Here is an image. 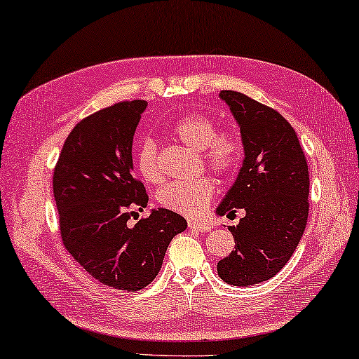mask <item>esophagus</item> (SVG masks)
<instances>
[{"label": "esophagus", "instance_id": "34e87169", "mask_svg": "<svg viewBox=\"0 0 359 359\" xmlns=\"http://www.w3.org/2000/svg\"><path fill=\"white\" fill-rule=\"evenodd\" d=\"M187 226H189L191 229L198 231V233H208V231L213 229L212 224L202 223V222H196V219H189V222H187Z\"/></svg>", "mask_w": 359, "mask_h": 359}]
</instances>
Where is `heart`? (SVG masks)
Instances as JSON below:
<instances>
[{"instance_id":"1","label":"heart","mask_w":359,"mask_h":359,"mask_svg":"<svg viewBox=\"0 0 359 359\" xmlns=\"http://www.w3.org/2000/svg\"><path fill=\"white\" fill-rule=\"evenodd\" d=\"M172 135L187 147L201 151L202 163L219 178H228L239 168L244 157V141L234 130H219L212 117L202 112H189L172 126ZM137 173L146 183H158L162 178L158 151L151 137H144L135 151ZM215 194L213 181L207 176L187 181H170L157 194L163 208L187 217L205 210Z\"/></svg>"}]
</instances>
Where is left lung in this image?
Instances as JSON below:
<instances>
[{
	"label": "left lung",
	"instance_id": "8db88e82",
	"mask_svg": "<svg viewBox=\"0 0 359 359\" xmlns=\"http://www.w3.org/2000/svg\"><path fill=\"white\" fill-rule=\"evenodd\" d=\"M241 126L245 158L218 207V215L245 217L229 226L236 247L218 262L226 284L252 285L271 279L289 262L305 231L310 212V173L292 125L273 107L237 91L223 90Z\"/></svg>",
	"mask_w": 359,
	"mask_h": 359
}]
</instances>
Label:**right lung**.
I'll list each match as a JSON object with an SVG mask.
<instances>
[{
	"label": "right lung",
	"mask_w": 359,
	"mask_h": 359,
	"mask_svg": "<svg viewBox=\"0 0 359 359\" xmlns=\"http://www.w3.org/2000/svg\"><path fill=\"white\" fill-rule=\"evenodd\" d=\"M146 101H123L88 115L65 140L53 175L65 249L109 287L136 292L161 271L165 252L186 219L167 208L128 222L147 207L133 176V136Z\"/></svg>",
	"instance_id": "right-lung-1"
}]
</instances>
